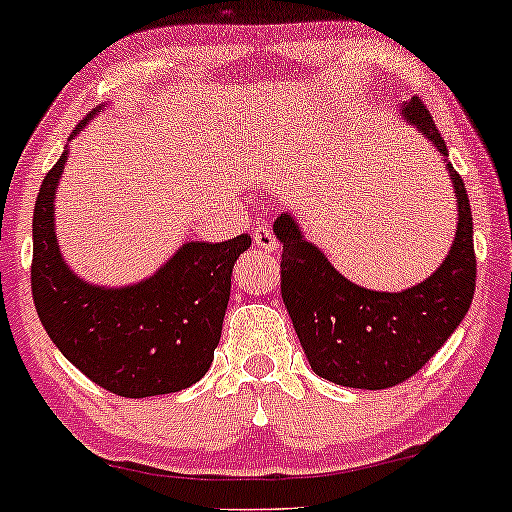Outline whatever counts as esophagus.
Segmentation results:
<instances>
[{
    "mask_svg": "<svg viewBox=\"0 0 512 512\" xmlns=\"http://www.w3.org/2000/svg\"><path fill=\"white\" fill-rule=\"evenodd\" d=\"M252 238H255V245L260 250H264V252H274L276 248H279V243H276V238H274V233L269 231V228H257L255 233H252Z\"/></svg>",
    "mask_w": 512,
    "mask_h": 512,
    "instance_id": "esophagus-1",
    "label": "esophagus"
}]
</instances>
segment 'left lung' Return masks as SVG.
<instances>
[{
  "instance_id": "left-lung-1",
  "label": "left lung",
  "mask_w": 512,
  "mask_h": 512,
  "mask_svg": "<svg viewBox=\"0 0 512 512\" xmlns=\"http://www.w3.org/2000/svg\"><path fill=\"white\" fill-rule=\"evenodd\" d=\"M399 115L443 154L455 190V240L436 272L397 293L363 289L303 236L291 211H281L274 221V236L284 248L281 298L310 368L334 385L358 390H385L426 366L467 315L477 279L467 187L421 98L402 103Z\"/></svg>"
}]
</instances>
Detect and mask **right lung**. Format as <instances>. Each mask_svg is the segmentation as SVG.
<instances>
[{
  "label": "right lung",
  "instance_id": "right-lung-1",
  "mask_svg": "<svg viewBox=\"0 0 512 512\" xmlns=\"http://www.w3.org/2000/svg\"><path fill=\"white\" fill-rule=\"evenodd\" d=\"M103 108H93L69 142ZM67 158L64 149L33 209L31 289L45 332L69 363L113 395L139 399L195 385L214 361L233 264L250 248V236L182 243L137 284H88L57 243L55 197Z\"/></svg>",
  "mask_w": 512,
  "mask_h": 512
}]
</instances>
